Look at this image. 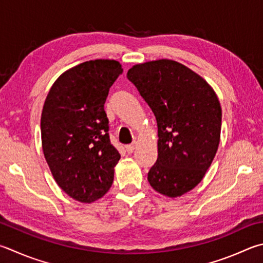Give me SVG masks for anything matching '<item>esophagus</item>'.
Returning a JSON list of instances; mask_svg holds the SVG:
<instances>
[{"instance_id":"esophagus-1","label":"esophagus","mask_w":263,"mask_h":263,"mask_svg":"<svg viewBox=\"0 0 263 263\" xmlns=\"http://www.w3.org/2000/svg\"><path fill=\"white\" fill-rule=\"evenodd\" d=\"M125 149H126V152L128 153V154H131V153H133V151L136 149V144L126 145V146H125Z\"/></svg>"}]
</instances>
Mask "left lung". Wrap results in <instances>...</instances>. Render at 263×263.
<instances>
[{
  "instance_id": "8db88e82",
  "label": "left lung",
  "mask_w": 263,
  "mask_h": 263,
  "mask_svg": "<svg viewBox=\"0 0 263 263\" xmlns=\"http://www.w3.org/2000/svg\"><path fill=\"white\" fill-rule=\"evenodd\" d=\"M127 79L157 123V160L148 173L156 192L176 198L202 180L216 155L222 109L206 80L171 60L133 65Z\"/></svg>"
}]
</instances>
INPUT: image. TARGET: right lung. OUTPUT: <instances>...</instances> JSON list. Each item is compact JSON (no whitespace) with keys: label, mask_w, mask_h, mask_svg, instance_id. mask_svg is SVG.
I'll return each mask as SVG.
<instances>
[{"label":"right lung","mask_w":263,"mask_h":263,"mask_svg":"<svg viewBox=\"0 0 263 263\" xmlns=\"http://www.w3.org/2000/svg\"><path fill=\"white\" fill-rule=\"evenodd\" d=\"M122 72L114 60L84 62L62 73L46 98L42 151L57 185L77 201L93 202L111 187L121 155L109 139L104 102Z\"/></svg>","instance_id":"obj_1"}]
</instances>
